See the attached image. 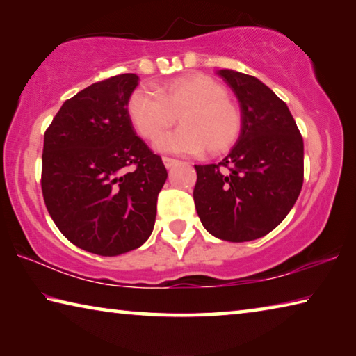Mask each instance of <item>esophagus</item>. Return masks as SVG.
I'll return each mask as SVG.
<instances>
[{"mask_svg":"<svg viewBox=\"0 0 356 356\" xmlns=\"http://www.w3.org/2000/svg\"><path fill=\"white\" fill-rule=\"evenodd\" d=\"M163 163H165V166L168 168V170H171L172 166H176L179 163V160L170 159V156H163Z\"/></svg>","mask_w":356,"mask_h":356,"instance_id":"1","label":"esophagus"}]
</instances>
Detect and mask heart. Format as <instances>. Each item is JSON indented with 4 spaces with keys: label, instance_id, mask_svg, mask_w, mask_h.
Returning <instances> with one entry per match:
<instances>
[{
    "label": "heart",
    "instance_id": "b5f03b06",
    "mask_svg": "<svg viewBox=\"0 0 356 356\" xmlns=\"http://www.w3.org/2000/svg\"><path fill=\"white\" fill-rule=\"evenodd\" d=\"M127 113L146 140L160 136L179 116L182 127L155 144L161 152L197 155L207 149L218 155L231 149L242 131L238 106L220 81L204 74L176 78L159 89L136 88L129 97Z\"/></svg>",
    "mask_w": 356,
    "mask_h": 356
}]
</instances>
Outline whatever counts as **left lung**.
Returning <instances> with one entry per match:
<instances>
[{"mask_svg": "<svg viewBox=\"0 0 356 356\" xmlns=\"http://www.w3.org/2000/svg\"><path fill=\"white\" fill-rule=\"evenodd\" d=\"M218 75L237 95L242 131L218 165H195L193 197L213 237L250 242L273 231L297 201L303 138L287 105L261 80L229 69Z\"/></svg>", "mask_w": 356, "mask_h": 356, "instance_id": "left-lung-1", "label": "left lung"}]
</instances>
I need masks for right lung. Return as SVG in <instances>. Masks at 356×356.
Returning <instances> with one entry per match:
<instances>
[{"label": "right lung", "mask_w": 356, "mask_h": 356, "mask_svg": "<svg viewBox=\"0 0 356 356\" xmlns=\"http://www.w3.org/2000/svg\"><path fill=\"white\" fill-rule=\"evenodd\" d=\"M138 75L94 83L65 100L44 136L42 195L63 236L99 256L140 248L168 172L127 113Z\"/></svg>", "instance_id": "add662e5"}]
</instances>
